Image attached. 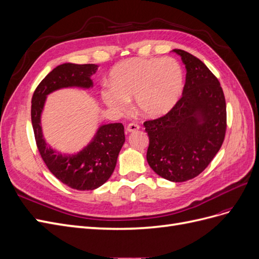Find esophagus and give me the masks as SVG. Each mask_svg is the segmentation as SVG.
<instances>
[{"label":"esophagus","instance_id":"34e87169","mask_svg":"<svg viewBox=\"0 0 259 259\" xmlns=\"http://www.w3.org/2000/svg\"><path fill=\"white\" fill-rule=\"evenodd\" d=\"M139 124H137V123H130L128 125H127V127H126V132L127 133H131V132H136V131H138L139 130Z\"/></svg>","mask_w":259,"mask_h":259}]
</instances>
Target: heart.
<instances>
[{"label":"heart","instance_id":"b5f03b06","mask_svg":"<svg viewBox=\"0 0 259 259\" xmlns=\"http://www.w3.org/2000/svg\"><path fill=\"white\" fill-rule=\"evenodd\" d=\"M184 71L173 58L133 57L111 69L108 84L101 92L105 103L116 112H124L135 98L137 110L147 117H160L177 104L184 90Z\"/></svg>","mask_w":259,"mask_h":259}]
</instances>
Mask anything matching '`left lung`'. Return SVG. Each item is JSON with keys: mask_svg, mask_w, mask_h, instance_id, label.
<instances>
[{"mask_svg": "<svg viewBox=\"0 0 259 259\" xmlns=\"http://www.w3.org/2000/svg\"><path fill=\"white\" fill-rule=\"evenodd\" d=\"M186 66L183 96L170 111L144 123L149 136L147 161L159 176L182 183L204 170L221 149L227 128L221 83L190 53L173 50Z\"/></svg>", "mask_w": 259, "mask_h": 259, "instance_id": "8db88e82", "label": "left lung"}]
</instances>
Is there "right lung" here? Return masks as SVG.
Listing matches in <instances>:
<instances>
[{
    "mask_svg": "<svg viewBox=\"0 0 259 259\" xmlns=\"http://www.w3.org/2000/svg\"><path fill=\"white\" fill-rule=\"evenodd\" d=\"M97 68L94 64H64L56 67L37 85L31 101V121L38 152L51 173L76 190H94L110 178L125 142L124 126L122 123L101 125L83 150L76 154H62L45 143L41 113L46 96L52 92L65 88H92L91 76Z\"/></svg>",
    "mask_w": 259,
    "mask_h": 259,
    "instance_id": "obj_1",
    "label": "right lung"
}]
</instances>
